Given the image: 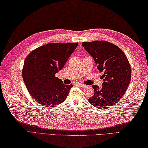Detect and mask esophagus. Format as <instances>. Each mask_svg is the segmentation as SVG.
Returning a JSON list of instances; mask_svg holds the SVG:
<instances>
[{
  "instance_id": "obj_1",
  "label": "esophagus",
  "mask_w": 148,
  "mask_h": 148,
  "mask_svg": "<svg viewBox=\"0 0 148 148\" xmlns=\"http://www.w3.org/2000/svg\"><path fill=\"white\" fill-rule=\"evenodd\" d=\"M78 86L82 87V88H86V87H87L86 85H84V84H78Z\"/></svg>"
}]
</instances>
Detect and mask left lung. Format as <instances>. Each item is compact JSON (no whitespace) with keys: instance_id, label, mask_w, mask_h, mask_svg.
I'll return each mask as SVG.
<instances>
[{"instance_id":"8db88e82","label":"left lung","mask_w":148,"mask_h":148,"mask_svg":"<svg viewBox=\"0 0 148 148\" xmlns=\"http://www.w3.org/2000/svg\"><path fill=\"white\" fill-rule=\"evenodd\" d=\"M82 44L93 57L104 80L101 87L92 86L95 95L89 102L100 109L112 107L125 94L130 83L132 70L127 57L118 47L107 41Z\"/></svg>"}]
</instances>
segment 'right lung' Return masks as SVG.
I'll use <instances>...</instances> for the list:
<instances>
[{
    "label": "right lung",
    "mask_w": 148,
    "mask_h": 148,
    "mask_svg": "<svg viewBox=\"0 0 148 148\" xmlns=\"http://www.w3.org/2000/svg\"><path fill=\"white\" fill-rule=\"evenodd\" d=\"M78 44L48 43L26 57L22 77L30 95L39 104L54 107L66 99L73 85H64L56 74L64 67Z\"/></svg>",
    "instance_id": "add662e5"
}]
</instances>
